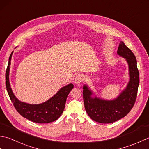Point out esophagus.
Listing matches in <instances>:
<instances>
[{"label":"esophagus","instance_id":"esophagus-1","mask_svg":"<svg viewBox=\"0 0 149 149\" xmlns=\"http://www.w3.org/2000/svg\"><path fill=\"white\" fill-rule=\"evenodd\" d=\"M84 80V75L83 74H78L76 75V77H75L74 82L75 83L77 84L78 86H79V84Z\"/></svg>","mask_w":149,"mask_h":149}]
</instances>
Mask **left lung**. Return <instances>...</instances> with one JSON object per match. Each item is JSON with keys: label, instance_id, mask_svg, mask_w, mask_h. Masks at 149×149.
I'll use <instances>...</instances> for the list:
<instances>
[{"label": "left lung", "instance_id": "8db88e82", "mask_svg": "<svg viewBox=\"0 0 149 149\" xmlns=\"http://www.w3.org/2000/svg\"><path fill=\"white\" fill-rule=\"evenodd\" d=\"M117 54L128 64L129 80L126 87L115 99L106 100L98 97L87 84L83 85V100L86 111L93 120L110 123L125 116L133 107L140 83L136 57L131 50L120 42Z\"/></svg>", "mask_w": 149, "mask_h": 149}]
</instances>
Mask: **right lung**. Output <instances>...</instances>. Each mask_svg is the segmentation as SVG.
<instances>
[{"instance_id":"add662e5","label":"right lung","mask_w":149,"mask_h":149,"mask_svg":"<svg viewBox=\"0 0 149 149\" xmlns=\"http://www.w3.org/2000/svg\"><path fill=\"white\" fill-rule=\"evenodd\" d=\"M13 53V51L9 56L6 72V87L15 109L22 116L34 122L47 123L56 121L64 111L66 98L74 88V84L70 83L62 87L54 95L43 103L31 104L22 102L15 95L9 82V71Z\"/></svg>"}]
</instances>
